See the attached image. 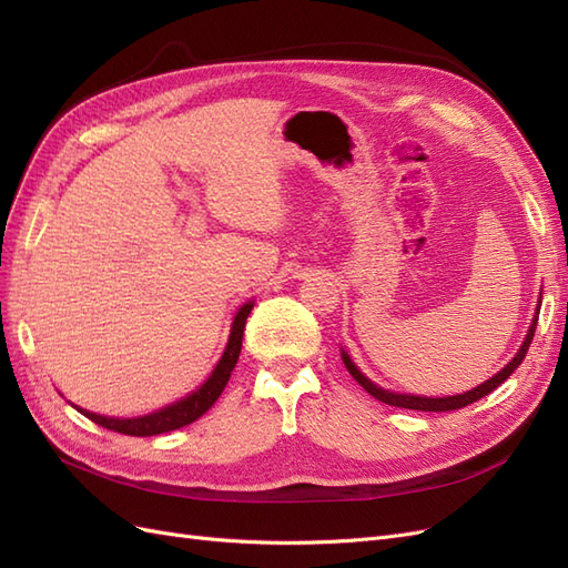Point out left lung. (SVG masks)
Returning <instances> with one entry per match:
<instances>
[{
  "label": "left lung",
  "mask_w": 568,
  "mask_h": 568,
  "mask_svg": "<svg viewBox=\"0 0 568 568\" xmlns=\"http://www.w3.org/2000/svg\"><path fill=\"white\" fill-rule=\"evenodd\" d=\"M536 324H538V315L532 317V324H530V329H528V334H526V341H524V346H521V351L514 355V359L511 363L505 367V369H500L497 372L493 379H488L486 384H480V386H476L474 390H467V393H462V395H450V398H419V395H400V393H390V390H384V388H379L376 384H372L367 376L359 372L355 365H353V359L346 355V353H341V357H343V365H346V369L351 372V376L353 379L363 386L372 398H376V400H382V403H386V405H390V407H405V409H419V412H450V409H459V407H467V405H471V403H476V400H480V398H486V395L490 393V390H495L497 386L500 384H505L509 376L514 374V369H517L519 365H521V359L526 357V353H528V348H530V341H532V334H536Z\"/></svg>",
  "instance_id": "obj_1"
}]
</instances>
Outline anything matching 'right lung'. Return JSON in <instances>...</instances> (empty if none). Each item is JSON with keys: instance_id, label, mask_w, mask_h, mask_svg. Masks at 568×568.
<instances>
[{"instance_id": "1", "label": "right lung", "mask_w": 568, "mask_h": 568, "mask_svg": "<svg viewBox=\"0 0 568 568\" xmlns=\"http://www.w3.org/2000/svg\"><path fill=\"white\" fill-rule=\"evenodd\" d=\"M253 303H246L242 311L236 313L234 322H232V334L227 341V348L222 353L217 367L213 369V374L205 379V384L194 390L192 395H186L184 400L163 407L159 412H153V415L146 417H134V419H113V417H101L94 415V412L88 409H80L84 417L92 419L94 424L109 428V432L115 434H125V436H159V434H168V432H175V428H182L186 424L196 422L201 415L209 412L215 400L220 398V393L225 390L227 382H230V374L236 365L239 353H242V338H244V326H246V317L251 313Z\"/></svg>"}]
</instances>
